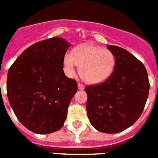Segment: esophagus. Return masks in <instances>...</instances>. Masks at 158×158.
<instances>
[{
  "mask_svg": "<svg viewBox=\"0 0 158 158\" xmlns=\"http://www.w3.org/2000/svg\"><path fill=\"white\" fill-rule=\"evenodd\" d=\"M78 88H79V90H83V88H84V85H83V84H82V83H78Z\"/></svg>",
  "mask_w": 158,
  "mask_h": 158,
  "instance_id": "esophagus-1",
  "label": "esophagus"
}]
</instances>
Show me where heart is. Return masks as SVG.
<instances>
[{
  "instance_id": "heart-1",
  "label": "heart",
  "mask_w": 158,
  "mask_h": 158,
  "mask_svg": "<svg viewBox=\"0 0 158 158\" xmlns=\"http://www.w3.org/2000/svg\"><path fill=\"white\" fill-rule=\"evenodd\" d=\"M79 66V75L88 83H101L111 75L115 66V57L110 50L84 44L67 52L63 58L64 72L68 77L75 75V66Z\"/></svg>"
}]
</instances>
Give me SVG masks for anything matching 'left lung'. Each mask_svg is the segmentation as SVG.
<instances>
[{
  "label": "left lung",
  "instance_id": "left-lung-1",
  "mask_svg": "<svg viewBox=\"0 0 158 158\" xmlns=\"http://www.w3.org/2000/svg\"><path fill=\"white\" fill-rule=\"evenodd\" d=\"M115 57V66L103 83L87 86L86 109L91 124L104 133L121 132L143 113L148 97V73L141 61L118 46L107 45Z\"/></svg>",
  "mask_w": 158,
  "mask_h": 158
}]
</instances>
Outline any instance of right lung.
<instances>
[{"mask_svg": "<svg viewBox=\"0 0 158 158\" xmlns=\"http://www.w3.org/2000/svg\"><path fill=\"white\" fill-rule=\"evenodd\" d=\"M70 44L61 37L37 42L25 49L10 66L7 97L15 115L26 128L49 134L64 125L78 83L63 70Z\"/></svg>", "mask_w": 158, "mask_h": 158, "instance_id": "add662e5", "label": "right lung"}]
</instances>
